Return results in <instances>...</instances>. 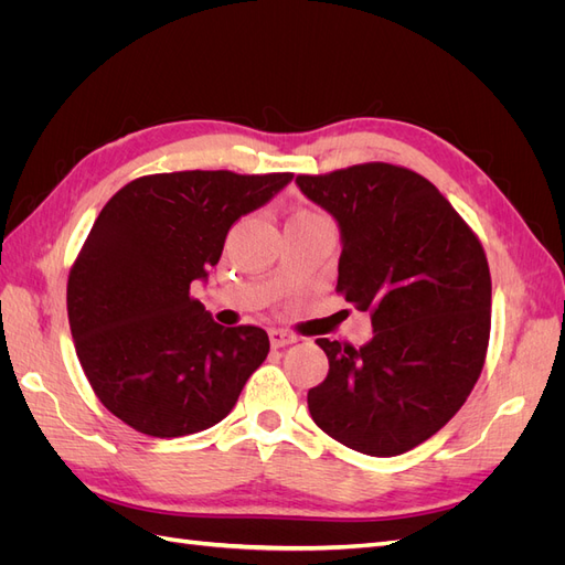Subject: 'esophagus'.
I'll list each match as a JSON object with an SVG mask.
<instances>
[{"label":"esophagus","mask_w":565,"mask_h":565,"mask_svg":"<svg viewBox=\"0 0 565 565\" xmlns=\"http://www.w3.org/2000/svg\"><path fill=\"white\" fill-rule=\"evenodd\" d=\"M268 339H270L273 349H282V347H289V344H295V341H297L295 334H289L285 330H270Z\"/></svg>","instance_id":"obj_1"}]
</instances>
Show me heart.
<instances>
[{"instance_id":"heart-1","label":"heart","mask_w":565,"mask_h":565,"mask_svg":"<svg viewBox=\"0 0 565 565\" xmlns=\"http://www.w3.org/2000/svg\"><path fill=\"white\" fill-rule=\"evenodd\" d=\"M295 216H318V214H311V212H299V214H295Z\"/></svg>"}]
</instances>
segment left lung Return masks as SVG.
<instances>
[{
    "label": "left lung",
    "instance_id": "1",
    "mask_svg": "<svg viewBox=\"0 0 565 565\" xmlns=\"http://www.w3.org/2000/svg\"><path fill=\"white\" fill-rule=\"evenodd\" d=\"M297 185L339 226L337 289L372 316L361 349L316 339L330 372L309 391L311 417L351 450L403 455L455 417L483 370L486 252L438 188L405 167L367 162Z\"/></svg>",
    "mask_w": 565,
    "mask_h": 565
}]
</instances>
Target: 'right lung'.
I'll return each mask as SVG.
<instances>
[{"label":"right lung","mask_w":565,"mask_h":565,"mask_svg":"<svg viewBox=\"0 0 565 565\" xmlns=\"http://www.w3.org/2000/svg\"><path fill=\"white\" fill-rule=\"evenodd\" d=\"M295 174L141 177L108 200L67 278V320L84 374L110 413L156 438L224 419L268 355L254 324L224 328L191 297L237 218Z\"/></svg>","instance_id":"add662e5"}]
</instances>
